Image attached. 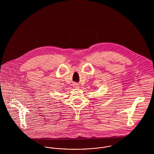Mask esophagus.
Segmentation results:
<instances>
[{"mask_svg":"<svg viewBox=\"0 0 154 154\" xmlns=\"http://www.w3.org/2000/svg\"><path fill=\"white\" fill-rule=\"evenodd\" d=\"M73 87L75 88H79V85L78 84H73Z\"/></svg>","mask_w":154,"mask_h":154,"instance_id":"34e87169","label":"esophagus"}]
</instances>
